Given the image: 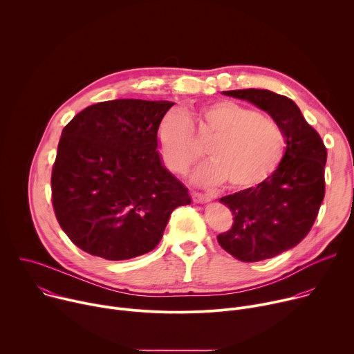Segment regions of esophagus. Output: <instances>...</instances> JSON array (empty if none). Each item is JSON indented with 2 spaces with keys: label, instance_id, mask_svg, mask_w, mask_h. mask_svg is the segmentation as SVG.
Segmentation results:
<instances>
[{
  "label": "esophagus",
  "instance_id": "esophagus-1",
  "mask_svg": "<svg viewBox=\"0 0 354 354\" xmlns=\"http://www.w3.org/2000/svg\"><path fill=\"white\" fill-rule=\"evenodd\" d=\"M192 198L194 203H207V201L212 200V196L206 194V193H200V192H192Z\"/></svg>",
  "mask_w": 354,
  "mask_h": 354
}]
</instances>
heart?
Returning a JSON list of instances; mask_svg holds the SVG:
<instances>
[{
  "label": "heart",
  "mask_w": 354,
  "mask_h": 354,
  "mask_svg": "<svg viewBox=\"0 0 354 354\" xmlns=\"http://www.w3.org/2000/svg\"><path fill=\"white\" fill-rule=\"evenodd\" d=\"M200 129L213 136L207 145L212 157L196 171V180L232 189L252 187L269 178L280 165L287 147L283 127L270 116L234 100H216L198 111ZM164 161L175 172L186 171L201 151L183 111H169L157 130Z\"/></svg>",
  "instance_id": "obj_1"
}]
</instances>
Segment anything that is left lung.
<instances>
[{"mask_svg":"<svg viewBox=\"0 0 354 354\" xmlns=\"http://www.w3.org/2000/svg\"><path fill=\"white\" fill-rule=\"evenodd\" d=\"M223 93L266 111L287 138L286 154L269 178L220 198L234 223L218 234V243L238 261L259 262L294 248L313 228L325 196L326 147L287 96L255 88Z\"/></svg>","mask_w":354,"mask_h":354,"instance_id":"obj_1","label":"left lung"}]
</instances>
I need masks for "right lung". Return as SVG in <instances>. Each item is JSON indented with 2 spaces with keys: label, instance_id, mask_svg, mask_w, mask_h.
I'll list each match as a JSON object with an SVG mask.
<instances>
[{
  "label": "right lung",
  "instance_id": "right-lung-1",
  "mask_svg": "<svg viewBox=\"0 0 354 354\" xmlns=\"http://www.w3.org/2000/svg\"><path fill=\"white\" fill-rule=\"evenodd\" d=\"M168 100L115 99L81 111L63 129L52 203L67 236L86 254L126 261L153 250L187 189L162 167L157 130Z\"/></svg>",
  "mask_w": 354,
  "mask_h": 354
}]
</instances>
